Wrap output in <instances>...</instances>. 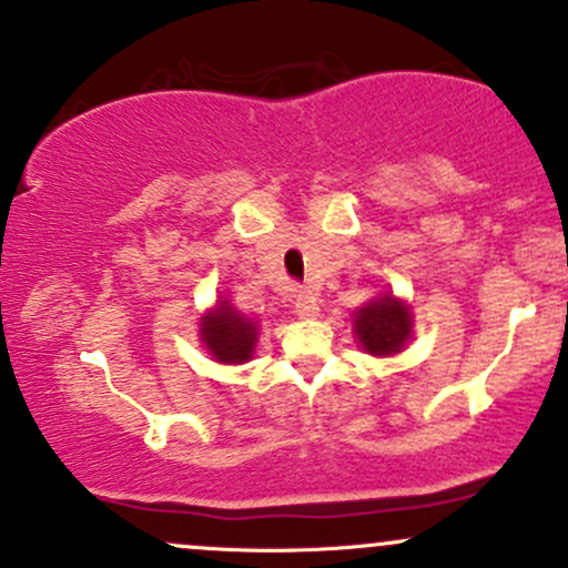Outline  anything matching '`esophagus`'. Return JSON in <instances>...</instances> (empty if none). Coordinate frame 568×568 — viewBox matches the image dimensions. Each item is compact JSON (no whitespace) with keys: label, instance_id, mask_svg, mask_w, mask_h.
Here are the masks:
<instances>
[{"label":"esophagus","instance_id":"34e87169","mask_svg":"<svg viewBox=\"0 0 568 568\" xmlns=\"http://www.w3.org/2000/svg\"><path fill=\"white\" fill-rule=\"evenodd\" d=\"M294 313L300 315V318H318V302H315V296H310V294L296 296Z\"/></svg>","mask_w":568,"mask_h":568}]
</instances>
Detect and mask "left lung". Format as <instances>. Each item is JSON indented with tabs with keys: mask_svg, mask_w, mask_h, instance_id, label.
Returning a JSON list of instances; mask_svg holds the SVG:
<instances>
[{
	"mask_svg": "<svg viewBox=\"0 0 568 568\" xmlns=\"http://www.w3.org/2000/svg\"><path fill=\"white\" fill-rule=\"evenodd\" d=\"M354 337L364 354L389 359L403 354L405 345L414 339V315L408 302L394 296L392 291H381L373 300H367L351 318Z\"/></svg>",
	"mask_w": 568,
	"mask_h": 568,
	"instance_id": "8db88e82",
	"label": "left lung"
}]
</instances>
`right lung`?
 <instances>
[{
  "label": "right lung",
  "instance_id": "obj_1",
  "mask_svg": "<svg viewBox=\"0 0 568 568\" xmlns=\"http://www.w3.org/2000/svg\"><path fill=\"white\" fill-rule=\"evenodd\" d=\"M199 339L212 362L244 364L253 359L258 345V321L236 310L225 296H217L201 315Z\"/></svg>",
  "mask_w": 568,
  "mask_h": 568
}]
</instances>
